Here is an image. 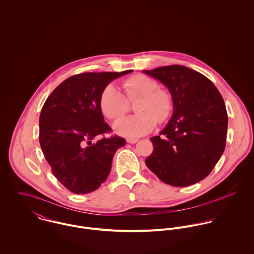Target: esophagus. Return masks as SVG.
<instances>
[{
    "instance_id": "obj_1",
    "label": "esophagus",
    "mask_w": 254,
    "mask_h": 254,
    "mask_svg": "<svg viewBox=\"0 0 254 254\" xmlns=\"http://www.w3.org/2000/svg\"><path fill=\"white\" fill-rule=\"evenodd\" d=\"M126 141H127V143H129V144H136L139 140H138V139H127Z\"/></svg>"
}]
</instances>
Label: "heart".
Returning a JSON list of instances; mask_svg holds the SVG:
<instances>
[{"label":"heart","mask_w":254,"mask_h":254,"mask_svg":"<svg viewBox=\"0 0 254 254\" xmlns=\"http://www.w3.org/2000/svg\"><path fill=\"white\" fill-rule=\"evenodd\" d=\"M125 96L112 84L108 85L100 97V108L109 118L123 115L130 102L139 99L135 111L137 114L121 117L113 123L116 134L137 138L151 132L156 124L165 121L173 109V100L169 92L158 89V83L145 75H135L123 82Z\"/></svg>","instance_id":"b5f03b06"}]
</instances>
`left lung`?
<instances>
[{
  "mask_svg": "<svg viewBox=\"0 0 254 254\" xmlns=\"http://www.w3.org/2000/svg\"><path fill=\"white\" fill-rule=\"evenodd\" d=\"M143 72L170 92L173 113L159 136L150 138L152 153L145 159L160 180L186 187L203 180L224 152L228 115L214 84L184 65H168Z\"/></svg>",
  "mask_w": 254,
  "mask_h": 254,
  "instance_id": "8db88e82",
  "label": "left lung"
}]
</instances>
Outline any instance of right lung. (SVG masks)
Returning a JSON list of instances; mask_svg holds the SVG:
<instances>
[{
    "mask_svg": "<svg viewBox=\"0 0 254 254\" xmlns=\"http://www.w3.org/2000/svg\"><path fill=\"white\" fill-rule=\"evenodd\" d=\"M122 72L77 74L61 83L46 100L39 118V141L55 177L74 193L96 190L109 176L120 137L92 141L110 131L100 108L103 90Z\"/></svg>",
    "mask_w": 254,
    "mask_h": 254,
    "instance_id": "1",
    "label": "right lung"
}]
</instances>
